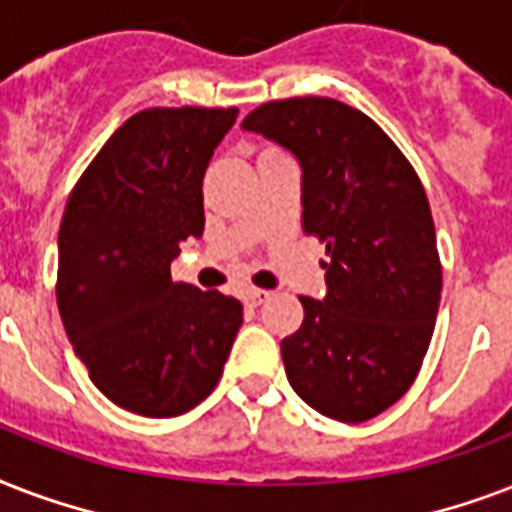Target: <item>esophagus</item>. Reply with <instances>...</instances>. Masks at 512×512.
I'll list each match as a JSON object with an SVG mask.
<instances>
[{"instance_id":"esophagus-1","label":"esophagus","mask_w":512,"mask_h":512,"mask_svg":"<svg viewBox=\"0 0 512 512\" xmlns=\"http://www.w3.org/2000/svg\"><path fill=\"white\" fill-rule=\"evenodd\" d=\"M269 296H272L269 291H259V288H253V291L245 293V304H248V307H259V304H264Z\"/></svg>"}]
</instances>
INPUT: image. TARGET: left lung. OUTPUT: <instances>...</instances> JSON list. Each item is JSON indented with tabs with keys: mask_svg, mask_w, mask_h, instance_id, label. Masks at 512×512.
Returning <instances> with one entry per match:
<instances>
[{
	"mask_svg": "<svg viewBox=\"0 0 512 512\" xmlns=\"http://www.w3.org/2000/svg\"><path fill=\"white\" fill-rule=\"evenodd\" d=\"M243 128L301 165V224L326 243V299L301 296L304 323L280 342L307 406L366 422L417 379L441 304V259L425 186L390 136L334 98H285Z\"/></svg>",
	"mask_w": 512,
	"mask_h": 512,
	"instance_id": "8db88e82",
	"label": "left lung"
}]
</instances>
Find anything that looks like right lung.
Instances as JSON below:
<instances>
[{
    "label": "right lung",
    "mask_w": 512,
    "mask_h": 512,
    "mask_svg": "<svg viewBox=\"0 0 512 512\" xmlns=\"http://www.w3.org/2000/svg\"><path fill=\"white\" fill-rule=\"evenodd\" d=\"M237 109H146L95 154L58 232V312L77 358L120 408L186 414L219 384L243 304L173 283L205 229L202 176Z\"/></svg>",
    "instance_id": "add662e5"
}]
</instances>
